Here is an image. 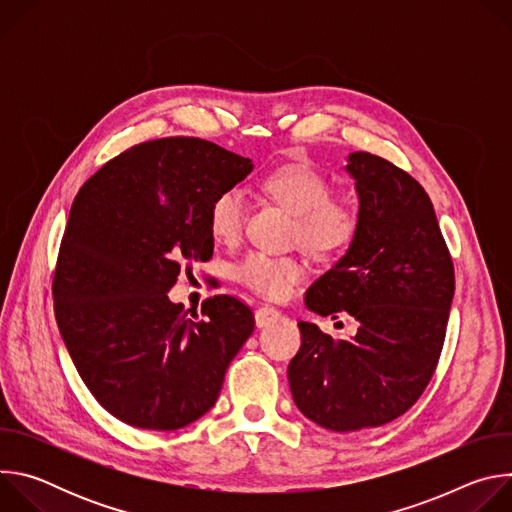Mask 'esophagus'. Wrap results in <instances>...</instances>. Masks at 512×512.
I'll list each match as a JSON object with an SVG mask.
<instances>
[{"instance_id": "34e87169", "label": "esophagus", "mask_w": 512, "mask_h": 512, "mask_svg": "<svg viewBox=\"0 0 512 512\" xmlns=\"http://www.w3.org/2000/svg\"><path fill=\"white\" fill-rule=\"evenodd\" d=\"M277 320H281V314H279V310H275L273 306H261V308H257V312H255V324H257V328H265V326H269V324H273V322H277Z\"/></svg>"}]
</instances>
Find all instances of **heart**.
Instances as JSON below:
<instances>
[{"instance_id": "1", "label": "heart", "mask_w": 512, "mask_h": 512, "mask_svg": "<svg viewBox=\"0 0 512 512\" xmlns=\"http://www.w3.org/2000/svg\"><path fill=\"white\" fill-rule=\"evenodd\" d=\"M263 190L296 214L291 239L308 253L332 257L346 249L358 229L356 206L332 196L330 180L308 164H287L263 180ZM247 218L245 192L239 186L216 194L208 208V227L216 241L235 243L243 235ZM304 263L291 255L265 251L247 253L235 267V277L265 298H285L304 279Z\"/></svg>"}]
</instances>
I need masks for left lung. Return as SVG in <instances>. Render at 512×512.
Returning <instances> with one entry per match:
<instances>
[{
  "label": "left lung",
  "instance_id": "left-lung-1",
  "mask_svg": "<svg viewBox=\"0 0 512 512\" xmlns=\"http://www.w3.org/2000/svg\"><path fill=\"white\" fill-rule=\"evenodd\" d=\"M358 229L346 255L306 291V306L356 322L334 340L300 322L287 379L298 409L332 431L379 427L403 415L440 360L454 298V263L423 186L385 158L354 152Z\"/></svg>",
  "mask_w": 512,
  "mask_h": 512
}]
</instances>
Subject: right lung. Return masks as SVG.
Listing matches in <instances>:
<instances>
[{"label":"right lung","instance_id":"right-lung-1","mask_svg":"<svg viewBox=\"0 0 512 512\" xmlns=\"http://www.w3.org/2000/svg\"><path fill=\"white\" fill-rule=\"evenodd\" d=\"M253 164L198 137L145 141L109 160L72 202L52 296L68 354L119 421L170 431L218 399L231 360L253 334L235 296L172 304L180 267L214 251L208 208Z\"/></svg>","mask_w":512,"mask_h":512}]
</instances>
